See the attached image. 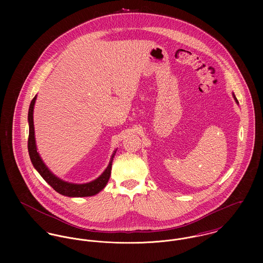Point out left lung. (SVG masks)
I'll list each match as a JSON object with an SVG mask.
<instances>
[{
  "label": "left lung",
  "instance_id": "obj_1",
  "mask_svg": "<svg viewBox=\"0 0 263 263\" xmlns=\"http://www.w3.org/2000/svg\"><path fill=\"white\" fill-rule=\"evenodd\" d=\"M234 98H235V100H236V102H237V103H238V100H237V98H236V97H235V95H234Z\"/></svg>",
  "mask_w": 263,
  "mask_h": 263
}]
</instances>
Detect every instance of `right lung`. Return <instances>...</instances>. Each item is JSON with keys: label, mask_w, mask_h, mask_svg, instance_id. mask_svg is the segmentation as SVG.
Masks as SVG:
<instances>
[{"label": "right lung", "mask_w": 263, "mask_h": 263, "mask_svg": "<svg viewBox=\"0 0 263 263\" xmlns=\"http://www.w3.org/2000/svg\"><path fill=\"white\" fill-rule=\"evenodd\" d=\"M36 100V96L32 99L30 106H29V111H28V122H29V137H28V152L30 156V160L34 166V168L38 171V173L42 176V178L53 188L57 192L70 196V197H83V196H91L97 194L100 190H102L105 187L106 183L109 180L110 173H111V165H112V160L115 151L111 156L109 165L107 166L106 170L94 181H91L89 183L85 184H74V183H69L66 181L61 180L57 176H54L48 168L44 165L42 162L41 158L38 155L37 150H36V145H35V138H34V125H33V108H34V103Z\"/></svg>", "instance_id": "add662e5"}]
</instances>
